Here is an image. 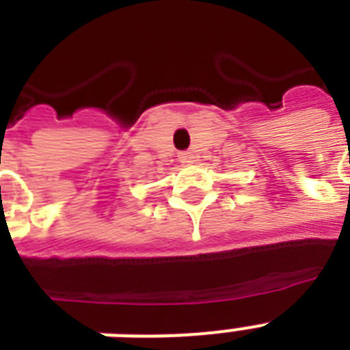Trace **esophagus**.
Wrapping results in <instances>:
<instances>
[{
    "instance_id": "esophagus-1",
    "label": "esophagus",
    "mask_w": 350,
    "mask_h": 350,
    "mask_svg": "<svg viewBox=\"0 0 350 350\" xmlns=\"http://www.w3.org/2000/svg\"><path fill=\"white\" fill-rule=\"evenodd\" d=\"M180 161H181V163H185V165L194 163V161H196V154L189 152V150H187V152H181L180 154Z\"/></svg>"
}]
</instances>
